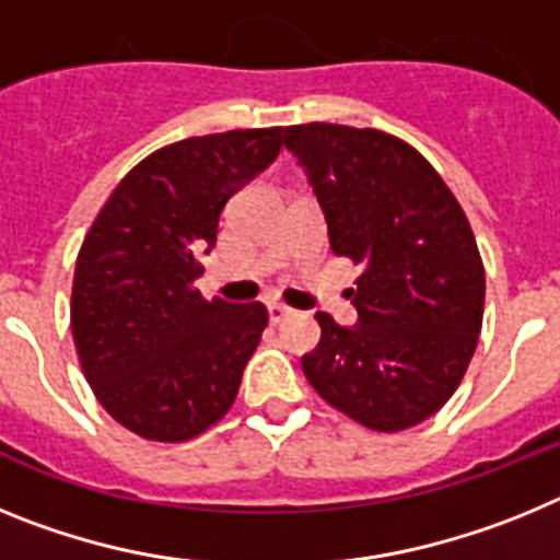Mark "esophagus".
I'll return each mask as SVG.
<instances>
[{"mask_svg": "<svg viewBox=\"0 0 560 560\" xmlns=\"http://www.w3.org/2000/svg\"><path fill=\"white\" fill-rule=\"evenodd\" d=\"M266 308H269V319H271V323H283V319H285V316H289L291 314V308H289V305H283V303H269V305H266Z\"/></svg>", "mask_w": 560, "mask_h": 560, "instance_id": "esophagus-1", "label": "esophagus"}]
</instances>
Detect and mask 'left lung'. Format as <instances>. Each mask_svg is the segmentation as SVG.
<instances>
[{
  "label": "left lung",
  "mask_w": 560,
  "mask_h": 560,
  "mask_svg": "<svg viewBox=\"0 0 560 560\" xmlns=\"http://www.w3.org/2000/svg\"><path fill=\"white\" fill-rule=\"evenodd\" d=\"M285 148L308 176L330 249L359 264L353 328L319 311L311 387L373 432L432 418L477 350L485 266L471 224L440 173L409 142L378 128L305 122Z\"/></svg>",
  "instance_id": "left-lung-1"
}]
</instances>
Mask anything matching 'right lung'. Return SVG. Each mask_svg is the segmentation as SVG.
<instances>
[{
	"instance_id": "obj_1",
	"label": "right lung",
	"mask_w": 560,
	"mask_h": 560,
	"mask_svg": "<svg viewBox=\"0 0 560 560\" xmlns=\"http://www.w3.org/2000/svg\"><path fill=\"white\" fill-rule=\"evenodd\" d=\"M283 148V128L187 137L133 165L83 237L69 323L101 407L128 432L185 443L235 404L264 303L205 300L196 280L226 201Z\"/></svg>"
}]
</instances>
